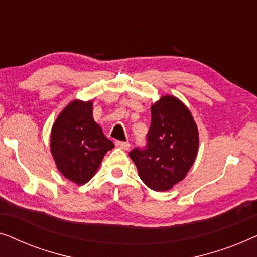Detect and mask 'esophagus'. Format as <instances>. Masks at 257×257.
<instances>
[{
	"label": "esophagus",
	"instance_id": "1",
	"mask_svg": "<svg viewBox=\"0 0 257 257\" xmlns=\"http://www.w3.org/2000/svg\"><path fill=\"white\" fill-rule=\"evenodd\" d=\"M115 146L119 147V149H121V150H128L130 146H131V144H130L128 142H121V140H117V142H115Z\"/></svg>",
	"mask_w": 257,
	"mask_h": 257
}]
</instances>
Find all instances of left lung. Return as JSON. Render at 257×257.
I'll use <instances>...</instances> for the list:
<instances>
[{
    "instance_id": "1",
    "label": "left lung",
    "mask_w": 257,
    "mask_h": 257,
    "mask_svg": "<svg viewBox=\"0 0 257 257\" xmlns=\"http://www.w3.org/2000/svg\"><path fill=\"white\" fill-rule=\"evenodd\" d=\"M198 149V127L191 112L175 97L164 96L151 106L146 146L133 149L130 157L144 184L164 192L186 177Z\"/></svg>"
}]
</instances>
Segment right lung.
<instances>
[{"instance_id":"add662e5","label":"right lung","mask_w":257,"mask_h":257,"mask_svg":"<svg viewBox=\"0 0 257 257\" xmlns=\"http://www.w3.org/2000/svg\"><path fill=\"white\" fill-rule=\"evenodd\" d=\"M113 147L93 120L91 101H71L52 126V157L59 172L77 185L93 177L105 153Z\"/></svg>"}]
</instances>
